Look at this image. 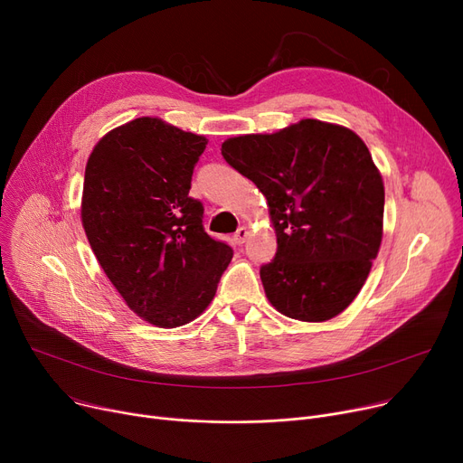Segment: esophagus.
<instances>
[{
    "mask_svg": "<svg viewBox=\"0 0 463 463\" xmlns=\"http://www.w3.org/2000/svg\"><path fill=\"white\" fill-rule=\"evenodd\" d=\"M248 236H250L248 227H240V229L236 231V234H234V244L241 246V244H244V241L248 240Z\"/></svg>",
    "mask_w": 463,
    "mask_h": 463,
    "instance_id": "1",
    "label": "esophagus"
}]
</instances>
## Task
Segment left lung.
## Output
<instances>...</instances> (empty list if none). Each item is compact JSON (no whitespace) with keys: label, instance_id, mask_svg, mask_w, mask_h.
<instances>
[{"label":"left lung","instance_id":"1","mask_svg":"<svg viewBox=\"0 0 463 463\" xmlns=\"http://www.w3.org/2000/svg\"><path fill=\"white\" fill-rule=\"evenodd\" d=\"M222 154L269 204L278 253L260 269L266 298L290 319H334L366 283L383 240L384 185L368 146L307 118L231 137Z\"/></svg>","mask_w":463,"mask_h":463}]
</instances>
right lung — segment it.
Listing matches in <instances>:
<instances>
[{
	"instance_id": "obj_1",
	"label": "right lung",
	"mask_w": 463,
	"mask_h": 463,
	"mask_svg": "<svg viewBox=\"0 0 463 463\" xmlns=\"http://www.w3.org/2000/svg\"><path fill=\"white\" fill-rule=\"evenodd\" d=\"M206 144L142 116L109 131L86 163L80 219L91 251L128 307L159 328L197 319L232 259L189 197Z\"/></svg>"
}]
</instances>
